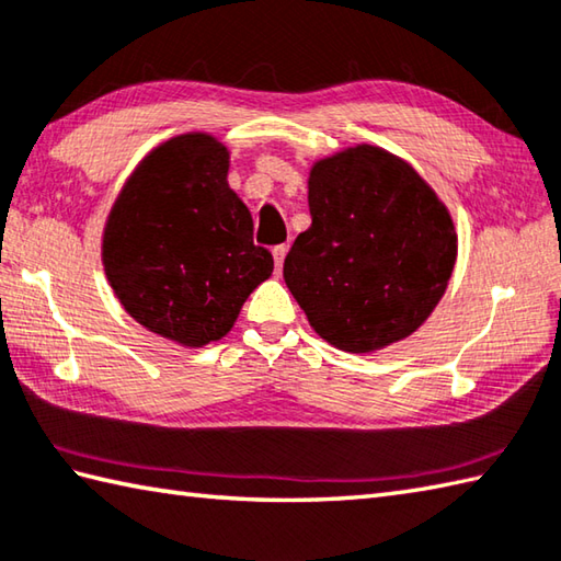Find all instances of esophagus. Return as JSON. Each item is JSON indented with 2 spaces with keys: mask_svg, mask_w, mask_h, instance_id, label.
<instances>
[{
  "mask_svg": "<svg viewBox=\"0 0 561 561\" xmlns=\"http://www.w3.org/2000/svg\"><path fill=\"white\" fill-rule=\"evenodd\" d=\"M285 253H288V247H285V244H280V247H273V261H276V271H280Z\"/></svg>",
  "mask_w": 561,
  "mask_h": 561,
  "instance_id": "obj_1",
  "label": "esophagus"
}]
</instances>
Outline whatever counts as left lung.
Segmentation results:
<instances>
[{
  "label": "left lung",
  "mask_w": 561,
  "mask_h": 561,
  "mask_svg": "<svg viewBox=\"0 0 561 561\" xmlns=\"http://www.w3.org/2000/svg\"><path fill=\"white\" fill-rule=\"evenodd\" d=\"M308 187L312 225L283 278L312 330L354 354L405 340L451 278L447 207L405 161L368 144L314 163Z\"/></svg>",
  "instance_id": "obj_1"
}]
</instances>
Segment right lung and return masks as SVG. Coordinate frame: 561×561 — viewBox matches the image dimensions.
<instances>
[{
    "label": "right lung",
    "instance_id": "add662e5",
    "mask_svg": "<svg viewBox=\"0 0 561 561\" xmlns=\"http://www.w3.org/2000/svg\"><path fill=\"white\" fill-rule=\"evenodd\" d=\"M227 171L213 136H175L144 158L104 227V271L124 310L185 346L221 340L273 273Z\"/></svg>",
    "mask_w": 561,
    "mask_h": 561
}]
</instances>
